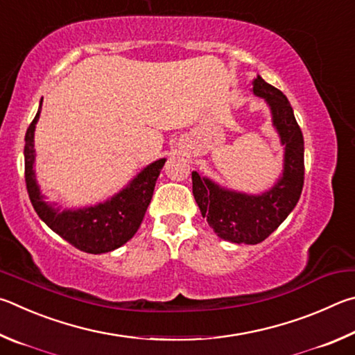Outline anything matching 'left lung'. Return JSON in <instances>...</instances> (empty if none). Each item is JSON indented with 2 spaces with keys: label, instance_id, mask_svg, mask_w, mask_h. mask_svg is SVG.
<instances>
[{
  "label": "left lung",
  "instance_id": "left-lung-1",
  "mask_svg": "<svg viewBox=\"0 0 355 355\" xmlns=\"http://www.w3.org/2000/svg\"><path fill=\"white\" fill-rule=\"evenodd\" d=\"M252 92L265 98L285 145L284 174L270 191L259 196L220 189L212 181L191 173L193 196L204 218L220 239L232 243L257 245L281 226L300 201L304 185V139L287 96L257 76Z\"/></svg>",
  "mask_w": 355,
  "mask_h": 355
}]
</instances>
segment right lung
Here are the masks:
<instances>
[{
  "instance_id": "obj_1",
  "label": "right lung",
  "mask_w": 355,
  "mask_h": 355,
  "mask_svg": "<svg viewBox=\"0 0 355 355\" xmlns=\"http://www.w3.org/2000/svg\"><path fill=\"white\" fill-rule=\"evenodd\" d=\"M42 109V103H40ZM40 109L24 135V181L37 215L49 229L79 251L101 254L114 251L134 237L151 202L159 173L165 164L160 159L148 165L126 189L104 204L79 210L54 209L43 201L34 174V129Z\"/></svg>"
}]
</instances>
